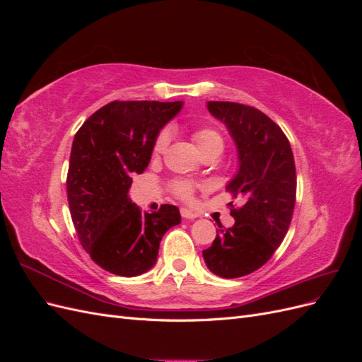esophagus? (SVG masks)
Listing matches in <instances>:
<instances>
[{"instance_id": "1", "label": "esophagus", "mask_w": 362, "mask_h": 362, "mask_svg": "<svg viewBox=\"0 0 362 362\" xmlns=\"http://www.w3.org/2000/svg\"><path fill=\"white\" fill-rule=\"evenodd\" d=\"M181 216L182 218H187V221H192V218H196L198 217V213H194L192 210H189V208H181Z\"/></svg>"}]
</instances>
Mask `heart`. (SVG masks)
I'll return each instance as SVG.
<instances>
[{
	"label": "heart",
	"mask_w": 362,
	"mask_h": 362,
	"mask_svg": "<svg viewBox=\"0 0 362 362\" xmlns=\"http://www.w3.org/2000/svg\"><path fill=\"white\" fill-rule=\"evenodd\" d=\"M192 139L204 157H213V156L218 157L223 152L226 145L225 136L221 133V131L211 127L194 129ZM168 145H169V133L166 129H163L156 137L154 145H152V157H160L163 152L166 151ZM196 187H198V184L184 178H175L169 182L170 192L177 196V198L184 201H190L193 198Z\"/></svg>",
	"instance_id": "1"
}]
</instances>
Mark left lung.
Instances as JSON below:
<instances>
[{
    "label": "left lung",
    "instance_id": "1",
    "mask_svg": "<svg viewBox=\"0 0 362 362\" xmlns=\"http://www.w3.org/2000/svg\"><path fill=\"white\" fill-rule=\"evenodd\" d=\"M206 107L235 140L240 169L226 192L243 205L229 202L235 223L221 225L202 254L214 275L240 278L264 266L288 231L296 204L293 151L279 125L258 108L225 101Z\"/></svg>",
    "mask_w": 362,
    "mask_h": 362
}]
</instances>
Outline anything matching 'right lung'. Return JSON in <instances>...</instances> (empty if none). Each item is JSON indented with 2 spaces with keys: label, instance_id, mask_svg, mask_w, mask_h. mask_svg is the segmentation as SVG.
<instances>
[{
  "label": "right lung",
  "instance_id": "obj_1",
  "mask_svg": "<svg viewBox=\"0 0 362 362\" xmlns=\"http://www.w3.org/2000/svg\"><path fill=\"white\" fill-rule=\"evenodd\" d=\"M181 107L180 101H113L74 137L66 178L72 222L92 261L113 275L148 272L163 235L181 222L175 205L144 213L128 196L131 175L148 168L157 134Z\"/></svg>",
  "mask_w": 362,
  "mask_h": 362
}]
</instances>
